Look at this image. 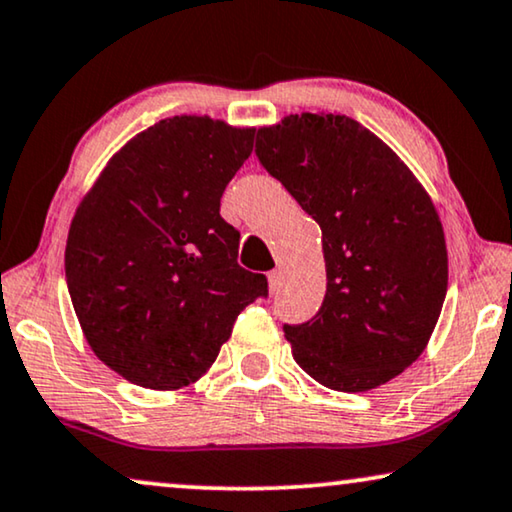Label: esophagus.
I'll return each instance as SVG.
<instances>
[{"label": "esophagus", "instance_id": "esophagus-1", "mask_svg": "<svg viewBox=\"0 0 512 512\" xmlns=\"http://www.w3.org/2000/svg\"><path fill=\"white\" fill-rule=\"evenodd\" d=\"M268 284H270V293L279 291V284H282V277H279V270L268 272Z\"/></svg>", "mask_w": 512, "mask_h": 512}]
</instances>
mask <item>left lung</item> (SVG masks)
<instances>
[{
  "label": "left lung",
  "mask_w": 512,
  "mask_h": 512,
  "mask_svg": "<svg viewBox=\"0 0 512 512\" xmlns=\"http://www.w3.org/2000/svg\"><path fill=\"white\" fill-rule=\"evenodd\" d=\"M256 158L324 242V303L305 324H284L293 359L347 394L394 380L424 352L447 293L431 198L382 139L340 114H291L258 130Z\"/></svg>",
  "instance_id": "obj_1"
}]
</instances>
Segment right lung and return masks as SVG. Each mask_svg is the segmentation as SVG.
Returning <instances> with one entry per match:
<instances>
[{
  "mask_svg": "<svg viewBox=\"0 0 512 512\" xmlns=\"http://www.w3.org/2000/svg\"><path fill=\"white\" fill-rule=\"evenodd\" d=\"M254 149V130L174 116L130 139L83 198L65 277L97 359L146 389H179L219 356L265 275L237 263L240 233L221 195Z\"/></svg>",
  "mask_w": 512,
  "mask_h": 512,
  "instance_id": "obj_1",
  "label": "right lung"
}]
</instances>
